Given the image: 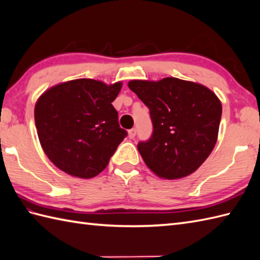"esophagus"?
<instances>
[{
	"label": "esophagus",
	"instance_id": "obj_1",
	"mask_svg": "<svg viewBox=\"0 0 260 260\" xmlns=\"http://www.w3.org/2000/svg\"><path fill=\"white\" fill-rule=\"evenodd\" d=\"M135 136H136V129H135V128L129 129V131H128V137L132 138V140H133V138H134Z\"/></svg>",
	"mask_w": 260,
	"mask_h": 260
}]
</instances>
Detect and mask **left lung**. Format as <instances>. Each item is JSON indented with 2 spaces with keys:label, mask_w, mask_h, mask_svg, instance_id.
Listing matches in <instances>:
<instances>
[{
  "label": "left lung",
  "mask_w": 260,
  "mask_h": 260,
  "mask_svg": "<svg viewBox=\"0 0 260 260\" xmlns=\"http://www.w3.org/2000/svg\"><path fill=\"white\" fill-rule=\"evenodd\" d=\"M128 87L149 108L153 134L137 145L149 170L166 179L197 171L218 137L221 103L216 94L202 84L176 77L134 80Z\"/></svg>",
  "instance_id": "8db88e82"
}]
</instances>
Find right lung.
I'll return each mask as SVG.
<instances>
[{
	"label": "right lung",
	"mask_w": 260,
	"mask_h": 260,
	"mask_svg": "<svg viewBox=\"0 0 260 260\" xmlns=\"http://www.w3.org/2000/svg\"><path fill=\"white\" fill-rule=\"evenodd\" d=\"M122 82L107 85L92 78L64 82L42 94L34 108L44 153L58 170L78 178L104 171L127 135L112 103Z\"/></svg>",
	"instance_id": "add662e5"
}]
</instances>
